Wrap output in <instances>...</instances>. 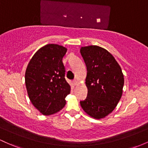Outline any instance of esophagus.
I'll return each mask as SVG.
<instances>
[{"mask_svg":"<svg viewBox=\"0 0 148 148\" xmlns=\"http://www.w3.org/2000/svg\"><path fill=\"white\" fill-rule=\"evenodd\" d=\"M73 83H74V85H77V81L76 80V79H74V80H73Z\"/></svg>","mask_w":148,"mask_h":148,"instance_id":"34e87169","label":"esophagus"}]
</instances>
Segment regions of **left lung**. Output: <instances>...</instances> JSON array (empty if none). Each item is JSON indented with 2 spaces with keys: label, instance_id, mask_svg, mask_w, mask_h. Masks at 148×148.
<instances>
[{
  "label": "left lung",
  "instance_id": "1",
  "mask_svg": "<svg viewBox=\"0 0 148 148\" xmlns=\"http://www.w3.org/2000/svg\"><path fill=\"white\" fill-rule=\"evenodd\" d=\"M81 54L87 68L86 98L83 110L95 119H102L114 110L121 99L124 84L119 64L107 50L97 45L82 47Z\"/></svg>",
  "mask_w": 148,
  "mask_h": 148
}]
</instances>
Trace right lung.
<instances>
[{
  "label": "right lung",
  "mask_w": 148,
  "mask_h": 148,
  "mask_svg": "<svg viewBox=\"0 0 148 148\" xmlns=\"http://www.w3.org/2000/svg\"><path fill=\"white\" fill-rule=\"evenodd\" d=\"M66 48L48 44L34 55L25 73L29 98L41 114L50 115L59 112L66 104L71 88L66 82L62 58Z\"/></svg>",
  "instance_id": "1"
}]
</instances>
